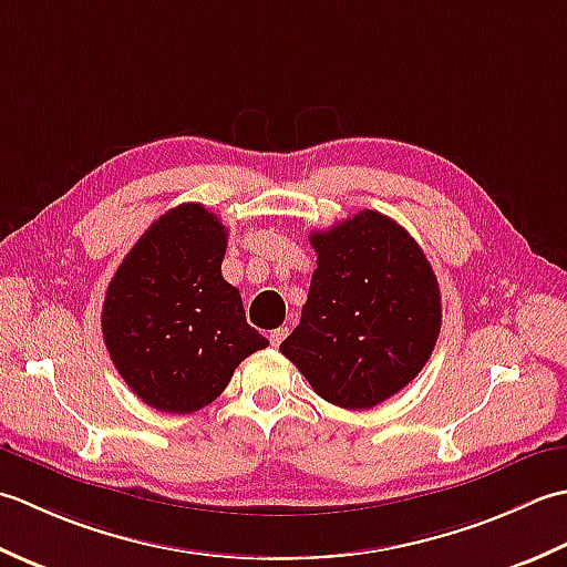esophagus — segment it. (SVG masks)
Returning <instances> with one entry per match:
<instances>
[{
    "label": "esophagus",
    "mask_w": 567,
    "mask_h": 567,
    "mask_svg": "<svg viewBox=\"0 0 567 567\" xmlns=\"http://www.w3.org/2000/svg\"><path fill=\"white\" fill-rule=\"evenodd\" d=\"M286 334H288V328H279V330H274V332L269 334V340H271L274 348H279V344L286 340Z\"/></svg>",
    "instance_id": "34e87169"
}]
</instances>
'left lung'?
I'll return each mask as SVG.
<instances>
[{"label":"left lung","mask_w":567,"mask_h":567,"mask_svg":"<svg viewBox=\"0 0 567 567\" xmlns=\"http://www.w3.org/2000/svg\"><path fill=\"white\" fill-rule=\"evenodd\" d=\"M310 245L318 269L281 354L334 406L374 409L429 362L443 320L437 279L415 239L377 210L310 233Z\"/></svg>","instance_id":"1"}]
</instances>
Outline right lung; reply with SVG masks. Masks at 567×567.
Returning a JSON list of instances; mask_svg holds the SVG:
<instances>
[{
  "instance_id": "1",
  "label": "right lung",
  "mask_w": 567,
  "mask_h": 567,
  "mask_svg": "<svg viewBox=\"0 0 567 567\" xmlns=\"http://www.w3.org/2000/svg\"><path fill=\"white\" fill-rule=\"evenodd\" d=\"M227 227L200 203L161 215L107 286L102 338L134 394L164 413L213 403L239 362L269 340L223 279Z\"/></svg>"
}]
</instances>
